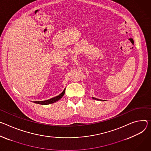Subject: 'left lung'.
I'll return each mask as SVG.
<instances>
[{
  "label": "left lung",
  "instance_id": "left-lung-1",
  "mask_svg": "<svg viewBox=\"0 0 151 151\" xmlns=\"http://www.w3.org/2000/svg\"><path fill=\"white\" fill-rule=\"evenodd\" d=\"M92 98H93V99H96V100H100V101H103V100H101V99H98V98H94V97H92Z\"/></svg>",
  "mask_w": 151,
  "mask_h": 151
}]
</instances>
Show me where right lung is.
<instances>
[{
    "mask_svg": "<svg viewBox=\"0 0 151 151\" xmlns=\"http://www.w3.org/2000/svg\"><path fill=\"white\" fill-rule=\"evenodd\" d=\"M65 89L63 90V91L60 93L59 94V95L54 97V98H50L49 99H47V100H45V101H33V103H37V104H42V105H47V104H52V103H54L56 101H58V100H59L60 99L62 98V97L63 96V95L65 94Z\"/></svg>",
    "mask_w": 151,
    "mask_h": 151,
    "instance_id": "add662e5",
    "label": "right lung"
}]
</instances>
